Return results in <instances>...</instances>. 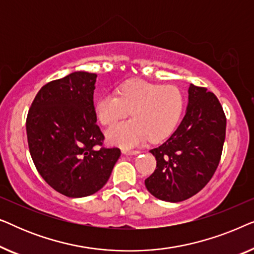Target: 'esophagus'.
<instances>
[{
  "label": "esophagus",
  "instance_id": "34e87169",
  "mask_svg": "<svg viewBox=\"0 0 254 254\" xmlns=\"http://www.w3.org/2000/svg\"><path fill=\"white\" fill-rule=\"evenodd\" d=\"M123 154L124 155H137L140 154L138 150H129V149H123Z\"/></svg>",
  "mask_w": 254,
  "mask_h": 254
}]
</instances>
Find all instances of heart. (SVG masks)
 Returning <instances> with one entry per match:
<instances>
[{"label":"heart","mask_w":254,"mask_h":254,"mask_svg":"<svg viewBox=\"0 0 254 254\" xmlns=\"http://www.w3.org/2000/svg\"><path fill=\"white\" fill-rule=\"evenodd\" d=\"M118 93L119 96L104 93L95 103L97 118L103 125H112L130 111L134 117L107 129L111 144L131 148L144 143L149 137L159 142L176 129L184 109L183 95L177 86L133 81L121 86Z\"/></svg>","instance_id":"obj_1"}]
</instances>
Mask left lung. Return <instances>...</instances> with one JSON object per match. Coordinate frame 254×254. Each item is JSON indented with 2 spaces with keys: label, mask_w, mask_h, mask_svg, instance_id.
Returning a JSON list of instances; mask_svg holds the SVG:
<instances>
[{
  "label": "left lung",
  "mask_w": 254,
  "mask_h": 254,
  "mask_svg": "<svg viewBox=\"0 0 254 254\" xmlns=\"http://www.w3.org/2000/svg\"><path fill=\"white\" fill-rule=\"evenodd\" d=\"M225 126L216 96L190 84L182 123L164 143L150 150L157 164L144 180L149 192L168 202H180L200 192L220 163Z\"/></svg>",
  "instance_id": "1"
}]
</instances>
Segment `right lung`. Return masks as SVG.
Returning a JSON list of instances; mask_svg holds the SVG:
<instances>
[{"mask_svg": "<svg viewBox=\"0 0 254 254\" xmlns=\"http://www.w3.org/2000/svg\"><path fill=\"white\" fill-rule=\"evenodd\" d=\"M97 75L75 71L47 83L26 119L31 157L45 182L69 197L98 192L109 180L120 149L98 148L93 91Z\"/></svg>", "mask_w": 254, "mask_h": 254, "instance_id": "right-lung-1", "label": "right lung"}]
</instances>
